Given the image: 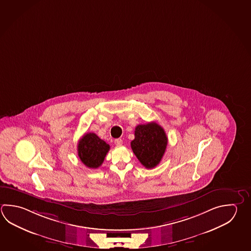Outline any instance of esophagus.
<instances>
[{"instance_id":"34e87169","label":"esophagus","mask_w":251,"mask_h":251,"mask_svg":"<svg viewBox=\"0 0 251 251\" xmlns=\"http://www.w3.org/2000/svg\"><path fill=\"white\" fill-rule=\"evenodd\" d=\"M123 143V139H122V138H116V139L114 140V144H115L116 146H122Z\"/></svg>"}]
</instances>
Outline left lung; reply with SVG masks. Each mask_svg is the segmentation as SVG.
<instances>
[{
	"mask_svg": "<svg viewBox=\"0 0 251 251\" xmlns=\"http://www.w3.org/2000/svg\"><path fill=\"white\" fill-rule=\"evenodd\" d=\"M168 145L164 129L156 123L137 125L135 138L130 146L138 161L147 169H152L161 162Z\"/></svg>",
	"mask_w": 251,
	"mask_h": 251,
	"instance_id": "1",
	"label": "left lung"
}]
</instances>
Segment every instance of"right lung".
<instances>
[{"mask_svg":"<svg viewBox=\"0 0 251 251\" xmlns=\"http://www.w3.org/2000/svg\"><path fill=\"white\" fill-rule=\"evenodd\" d=\"M78 156L90 169H98L108 152L110 146L95 133H87L78 143Z\"/></svg>","mask_w":251,"mask_h":251,"instance_id":"add662e5","label":"right lung"}]
</instances>
